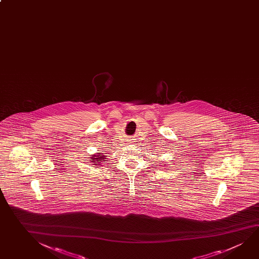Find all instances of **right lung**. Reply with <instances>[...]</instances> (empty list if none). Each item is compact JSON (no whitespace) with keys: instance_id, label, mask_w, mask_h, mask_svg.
<instances>
[{"instance_id":"obj_1","label":"right lung","mask_w":259,"mask_h":259,"mask_svg":"<svg viewBox=\"0 0 259 259\" xmlns=\"http://www.w3.org/2000/svg\"><path fill=\"white\" fill-rule=\"evenodd\" d=\"M95 156H97V158L95 159V160H97V161H98V162H100V161H105V155H104V156H103V155H100V154H98V155H96V154H95V155H94V157ZM93 159H94L93 157ZM95 163H96V162H95ZM95 164H96V163H95Z\"/></svg>"}]
</instances>
